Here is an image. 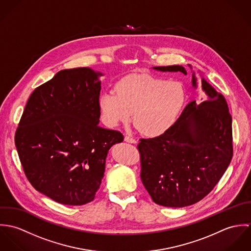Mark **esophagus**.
I'll use <instances>...</instances> for the list:
<instances>
[{
    "mask_svg": "<svg viewBox=\"0 0 251 251\" xmlns=\"http://www.w3.org/2000/svg\"><path fill=\"white\" fill-rule=\"evenodd\" d=\"M125 141L127 142V143H137V141H136L134 138H132V137H130V136H128V135H126V136H125Z\"/></svg>",
    "mask_w": 251,
    "mask_h": 251,
    "instance_id": "esophagus-1",
    "label": "esophagus"
}]
</instances>
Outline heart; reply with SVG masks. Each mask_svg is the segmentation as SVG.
I'll use <instances>...</instances> for the list:
<instances>
[{
  "label": "heart",
  "mask_w": 251,
  "mask_h": 251,
  "mask_svg": "<svg viewBox=\"0 0 251 251\" xmlns=\"http://www.w3.org/2000/svg\"><path fill=\"white\" fill-rule=\"evenodd\" d=\"M185 99L180 84L162 78L137 74L122 79L115 93L100 99L103 121L110 127L129 122L148 136H158L175 123Z\"/></svg>",
  "instance_id": "heart-1"
}]
</instances>
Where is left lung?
Returning a JSON list of instances; mask_svg holds the SVG:
<instances>
[{
	"label": "left lung",
	"mask_w": 251,
	"mask_h": 251,
	"mask_svg": "<svg viewBox=\"0 0 251 251\" xmlns=\"http://www.w3.org/2000/svg\"><path fill=\"white\" fill-rule=\"evenodd\" d=\"M189 67H191L189 65ZM179 72L181 66L153 67ZM192 86L196 78L192 74ZM208 100L190 101L163 134L140 139L141 179L152 201L181 208L202 200L221 179L233 156L232 117L224 97L202 78Z\"/></svg>",
	"instance_id": "1"
}]
</instances>
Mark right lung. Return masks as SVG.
Wrapping results in <instances>:
<instances>
[{
    "label": "right lung",
    "mask_w": 251,
    "mask_h": 251,
    "mask_svg": "<svg viewBox=\"0 0 251 251\" xmlns=\"http://www.w3.org/2000/svg\"><path fill=\"white\" fill-rule=\"evenodd\" d=\"M101 75L90 68L58 72L32 93L15 132L27 179L64 205L95 199L108 151L124 140L120 131L99 126Z\"/></svg>",
    "instance_id": "obj_1"
}]
</instances>
